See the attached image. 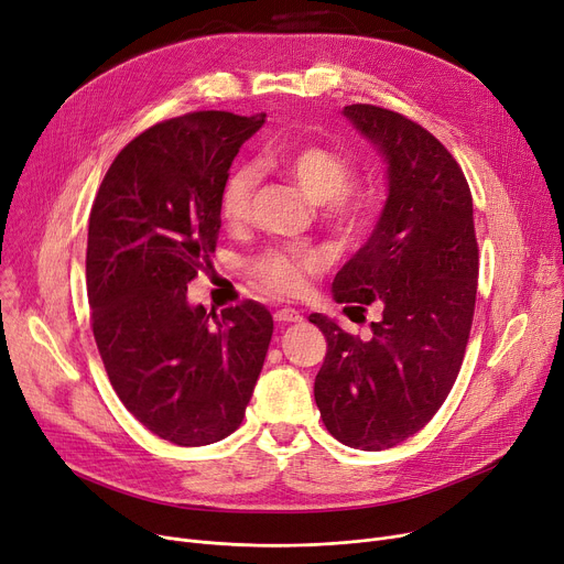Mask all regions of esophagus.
I'll use <instances>...</instances> for the list:
<instances>
[{
    "label": "esophagus",
    "mask_w": 564,
    "mask_h": 564,
    "mask_svg": "<svg viewBox=\"0 0 564 564\" xmlns=\"http://www.w3.org/2000/svg\"><path fill=\"white\" fill-rule=\"evenodd\" d=\"M274 319L279 324H294V322H302L304 315L300 311H294V308H281V311L274 313Z\"/></svg>",
    "instance_id": "esophagus-1"
}]
</instances>
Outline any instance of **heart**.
Listing matches in <instances>:
<instances>
[{"instance_id":"b5f03b06","label":"heart","mask_w":564,"mask_h":564,"mask_svg":"<svg viewBox=\"0 0 564 564\" xmlns=\"http://www.w3.org/2000/svg\"><path fill=\"white\" fill-rule=\"evenodd\" d=\"M272 164L283 171L297 185L304 196L322 205L324 217L343 235L357 232L366 221V207L347 189L351 185V171L340 155L322 145H302L297 151L274 155ZM256 189V169L240 164L230 169L219 192V213L226 224H240L251 207ZM319 267L315 253H264L253 262L256 281L276 294H300L306 276Z\"/></svg>"}]
</instances>
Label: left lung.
Masks as SVG:
<instances>
[{
    "mask_svg": "<svg viewBox=\"0 0 564 564\" xmlns=\"http://www.w3.org/2000/svg\"><path fill=\"white\" fill-rule=\"evenodd\" d=\"M343 116L387 162L389 194L332 292L381 317L368 340L308 317L327 338L315 402L345 446L387 451L432 421L459 375L478 290L473 198L455 158L419 123L375 105Z\"/></svg>",
    "mask_w": 564,
    "mask_h": 564,
    "instance_id": "left-lung-1",
    "label": "left lung"
}]
</instances>
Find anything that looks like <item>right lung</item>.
Wrapping results in <instances>:
<instances>
[{"label": "right lung", "instance_id": "obj_1", "mask_svg": "<svg viewBox=\"0 0 564 564\" xmlns=\"http://www.w3.org/2000/svg\"><path fill=\"white\" fill-rule=\"evenodd\" d=\"M264 123L196 111L132 139L109 166L88 219L86 290L116 395L175 446L240 427L274 319L258 302L207 313L187 285L210 262L228 169Z\"/></svg>", "mask_w": 564, "mask_h": 564}]
</instances>
